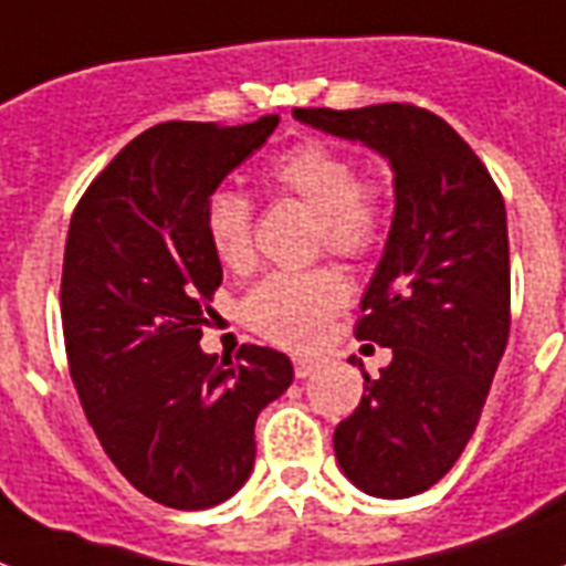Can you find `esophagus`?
Here are the masks:
<instances>
[{
	"instance_id": "obj_1",
	"label": "esophagus",
	"mask_w": 566,
	"mask_h": 566,
	"mask_svg": "<svg viewBox=\"0 0 566 566\" xmlns=\"http://www.w3.org/2000/svg\"><path fill=\"white\" fill-rule=\"evenodd\" d=\"M317 368H321V359H312V357H296L294 359L296 378H308V375H315Z\"/></svg>"
}]
</instances>
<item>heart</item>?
Here are the masks:
<instances>
[{
    "instance_id": "b5f03b06",
    "label": "heart",
    "mask_w": 566,
    "mask_h": 566,
    "mask_svg": "<svg viewBox=\"0 0 566 566\" xmlns=\"http://www.w3.org/2000/svg\"><path fill=\"white\" fill-rule=\"evenodd\" d=\"M266 186L303 200L315 212L317 242L338 258H366L384 237L387 203L378 179H359L357 165L338 146L305 140L272 158ZM251 200L237 188H216L203 207L212 254L230 270L251 261ZM347 303L345 279L333 270L272 272L242 300L245 324L287 347L315 345L329 317Z\"/></svg>"
}]
</instances>
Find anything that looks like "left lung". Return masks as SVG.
Wrapping results in <instances>:
<instances>
[{
    "label": "left lung",
    "mask_w": 566,
    "mask_h": 566,
    "mask_svg": "<svg viewBox=\"0 0 566 566\" xmlns=\"http://www.w3.org/2000/svg\"><path fill=\"white\" fill-rule=\"evenodd\" d=\"M294 119L387 158L396 209L357 338L392 350L363 371L336 426L342 474L375 497L432 489L471 441L510 336V245L501 191L441 116L413 104L294 107ZM350 366H363L350 357Z\"/></svg>",
    "instance_id": "8db88e82"
}]
</instances>
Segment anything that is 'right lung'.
<instances>
[{"instance_id": "obj_1", "label": "right lung", "mask_w": 566, "mask_h": 566, "mask_svg": "<svg viewBox=\"0 0 566 566\" xmlns=\"http://www.w3.org/2000/svg\"><path fill=\"white\" fill-rule=\"evenodd\" d=\"M249 125L165 123L134 137L86 188L62 263V333L77 396L128 483L174 510L237 495L254 468L258 413L294 380L291 359L242 345L200 350L221 261L203 207L266 144Z\"/></svg>"}]
</instances>
